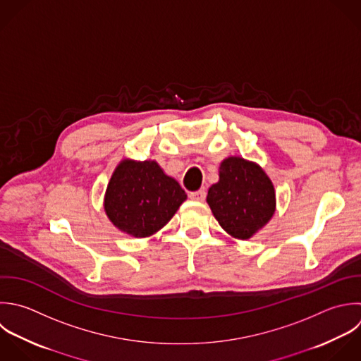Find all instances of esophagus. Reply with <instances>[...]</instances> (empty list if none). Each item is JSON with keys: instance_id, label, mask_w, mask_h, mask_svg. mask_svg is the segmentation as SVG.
I'll list each match as a JSON object with an SVG mask.
<instances>
[{"instance_id": "obj_1", "label": "esophagus", "mask_w": 361, "mask_h": 361, "mask_svg": "<svg viewBox=\"0 0 361 361\" xmlns=\"http://www.w3.org/2000/svg\"><path fill=\"white\" fill-rule=\"evenodd\" d=\"M207 197V191L204 188L198 190V191H194V192H190V198L194 200V201H204Z\"/></svg>"}]
</instances>
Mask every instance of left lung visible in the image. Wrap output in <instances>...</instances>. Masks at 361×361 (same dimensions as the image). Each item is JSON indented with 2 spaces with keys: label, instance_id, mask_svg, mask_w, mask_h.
<instances>
[{
  "label": "left lung",
  "instance_id": "8db88e82",
  "mask_svg": "<svg viewBox=\"0 0 361 361\" xmlns=\"http://www.w3.org/2000/svg\"><path fill=\"white\" fill-rule=\"evenodd\" d=\"M207 201L219 225L233 238L246 240L262 229L276 211L274 187L255 163L229 157L219 167V181Z\"/></svg>",
  "mask_w": 361,
  "mask_h": 361
}]
</instances>
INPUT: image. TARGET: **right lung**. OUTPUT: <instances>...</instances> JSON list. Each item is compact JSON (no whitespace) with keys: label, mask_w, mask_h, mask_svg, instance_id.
<instances>
[{"label":"right lung","mask_w":361,"mask_h":361,"mask_svg":"<svg viewBox=\"0 0 361 361\" xmlns=\"http://www.w3.org/2000/svg\"><path fill=\"white\" fill-rule=\"evenodd\" d=\"M180 184L156 161H122L105 194V212L122 232L146 238L161 229L185 201Z\"/></svg>","instance_id":"obj_1"}]
</instances>
